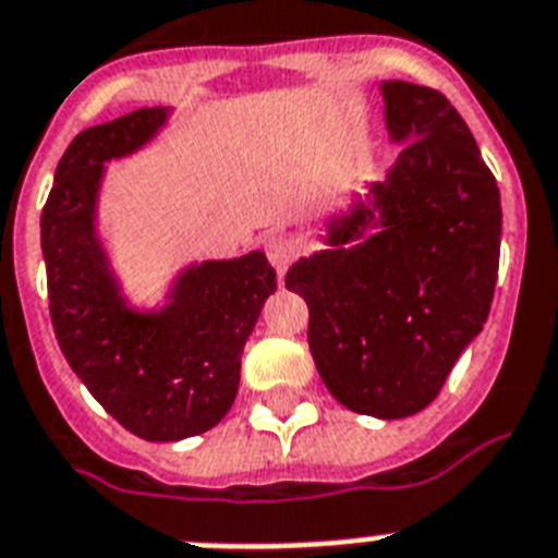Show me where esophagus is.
I'll return each instance as SVG.
<instances>
[{"instance_id":"esophagus-1","label":"esophagus","mask_w":558,"mask_h":558,"mask_svg":"<svg viewBox=\"0 0 558 558\" xmlns=\"http://www.w3.org/2000/svg\"><path fill=\"white\" fill-rule=\"evenodd\" d=\"M266 255H269V264L275 266V272L283 275L292 266L294 255H298V246H294L292 239H286V235H272V239L266 241Z\"/></svg>"}]
</instances>
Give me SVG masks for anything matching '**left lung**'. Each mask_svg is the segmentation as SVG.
I'll return each mask as SVG.
<instances>
[{
  "label": "left lung",
  "instance_id": "8db88e82",
  "mask_svg": "<svg viewBox=\"0 0 558 558\" xmlns=\"http://www.w3.org/2000/svg\"><path fill=\"white\" fill-rule=\"evenodd\" d=\"M401 145L367 198L328 221L326 244L286 272L306 300L328 393L373 418L421 413L483 331L500 266L497 179L466 120L429 86L385 81Z\"/></svg>",
  "mask_w": 558,
  "mask_h": 558
}]
</instances>
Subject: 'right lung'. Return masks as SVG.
I'll return each instance as SVG.
<instances>
[{"label":"right lung","instance_id":"obj_1","mask_svg":"<svg viewBox=\"0 0 558 558\" xmlns=\"http://www.w3.org/2000/svg\"><path fill=\"white\" fill-rule=\"evenodd\" d=\"M168 114L165 106L137 109L77 134L41 210L58 345L106 413L143 440L202 435L230 413L246 339L278 289L255 250L182 269L162 308L129 306L98 239L100 182L106 162L157 137Z\"/></svg>","mask_w":558,"mask_h":558}]
</instances>
